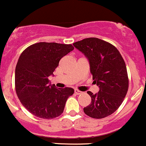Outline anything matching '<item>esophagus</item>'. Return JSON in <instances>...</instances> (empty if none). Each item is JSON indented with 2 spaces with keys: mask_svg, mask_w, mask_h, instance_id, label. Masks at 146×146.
Segmentation results:
<instances>
[{
  "mask_svg": "<svg viewBox=\"0 0 146 146\" xmlns=\"http://www.w3.org/2000/svg\"><path fill=\"white\" fill-rule=\"evenodd\" d=\"M74 93H75V94L79 95V94H82V92H81V91L78 90V89H75V90H74Z\"/></svg>",
  "mask_w": 146,
  "mask_h": 146,
  "instance_id": "34e87169",
  "label": "esophagus"
}]
</instances>
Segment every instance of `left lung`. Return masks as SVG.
Here are the masks:
<instances>
[{
  "label": "left lung",
  "mask_w": 146,
  "mask_h": 146,
  "mask_svg": "<svg viewBox=\"0 0 146 146\" xmlns=\"http://www.w3.org/2000/svg\"><path fill=\"white\" fill-rule=\"evenodd\" d=\"M88 58L94 82L99 92L93 94L84 112L94 119H103L114 113L121 105L128 89L126 66L115 46L96 37L85 38L73 43Z\"/></svg>",
  "instance_id": "left-lung-1"
}]
</instances>
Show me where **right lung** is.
Wrapping results in <instances>:
<instances>
[{
	"mask_svg": "<svg viewBox=\"0 0 146 146\" xmlns=\"http://www.w3.org/2000/svg\"><path fill=\"white\" fill-rule=\"evenodd\" d=\"M73 50L71 44L38 42L21 53L15 67V92L21 104L34 116L52 119L64 111L74 89L56 88L49 84L48 77L53 74L60 60Z\"/></svg>",
	"mask_w": 146,
	"mask_h": 146,
	"instance_id": "1",
	"label": "right lung"
}]
</instances>
